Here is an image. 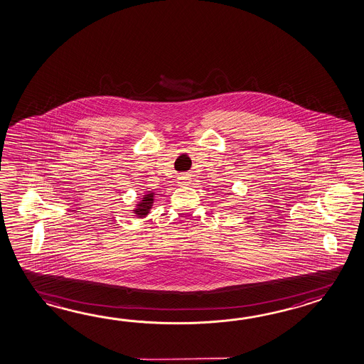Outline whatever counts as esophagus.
Wrapping results in <instances>:
<instances>
[{"mask_svg": "<svg viewBox=\"0 0 364 364\" xmlns=\"http://www.w3.org/2000/svg\"><path fill=\"white\" fill-rule=\"evenodd\" d=\"M189 180H191L189 175H181V176L178 178V183H180V184H188Z\"/></svg>", "mask_w": 364, "mask_h": 364, "instance_id": "obj_1", "label": "esophagus"}]
</instances>
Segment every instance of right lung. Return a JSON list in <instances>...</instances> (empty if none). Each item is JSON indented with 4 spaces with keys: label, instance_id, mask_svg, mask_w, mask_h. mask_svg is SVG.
<instances>
[{
    "label": "right lung",
    "instance_id": "add662e5",
    "mask_svg": "<svg viewBox=\"0 0 364 364\" xmlns=\"http://www.w3.org/2000/svg\"><path fill=\"white\" fill-rule=\"evenodd\" d=\"M153 200H154V194H145V196H144V200L139 203V206L134 210L136 214L140 216V218L148 215L149 210H150L151 205H153Z\"/></svg>",
    "mask_w": 364,
    "mask_h": 364
}]
</instances>
